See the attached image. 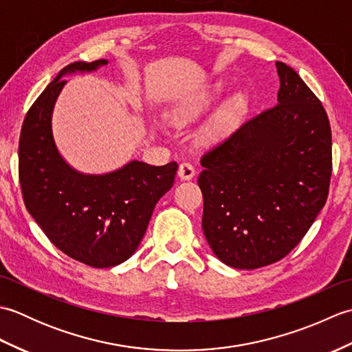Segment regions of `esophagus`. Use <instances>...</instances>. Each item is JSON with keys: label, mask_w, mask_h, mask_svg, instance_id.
<instances>
[{"label": "esophagus", "mask_w": 352, "mask_h": 352, "mask_svg": "<svg viewBox=\"0 0 352 352\" xmlns=\"http://www.w3.org/2000/svg\"><path fill=\"white\" fill-rule=\"evenodd\" d=\"M195 174H197L195 168H193L192 164L188 163V162H183L180 166H178V177H180L182 180H184V182L192 180V178L195 177Z\"/></svg>", "instance_id": "obj_1"}]
</instances>
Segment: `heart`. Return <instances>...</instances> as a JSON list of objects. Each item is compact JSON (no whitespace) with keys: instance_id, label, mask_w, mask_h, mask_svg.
I'll return each instance as SVG.
<instances>
[{"instance_id":"heart-1","label":"heart","mask_w":352,"mask_h":352,"mask_svg":"<svg viewBox=\"0 0 352 352\" xmlns=\"http://www.w3.org/2000/svg\"><path fill=\"white\" fill-rule=\"evenodd\" d=\"M221 92H222L221 83L199 89V91L186 95L183 98L172 104V106L168 109L166 116L169 121L177 126L189 125L193 121H197V119L203 115L208 107H210L213 100ZM239 107H241V100L239 98L228 101L226 106L222 107L218 116L213 119V122H210L206 126V130L203 131V138L214 139L216 136H219V134L223 131L226 124L237 113Z\"/></svg>"}]
</instances>
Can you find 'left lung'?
Instances as JSON below:
<instances>
[{"label": "left lung", "instance_id": "obj_1", "mask_svg": "<svg viewBox=\"0 0 352 352\" xmlns=\"http://www.w3.org/2000/svg\"><path fill=\"white\" fill-rule=\"evenodd\" d=\"M278 104L206 153L198 186L214 256L237 269L275 263L301 242L330 189L331 129L318 96L276 62Z\"/></svg>", "mask_w": 352, "mask_h": 352}]
</instances>
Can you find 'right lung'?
I'll return each mask as SVG.
<instances>
[{"mask_svg":"<svg viewBox=\"0 0 352 352\" xmlns=\"http://www.w3.org/2000/svg\"><path fill=\"white\" fill-rule=\"evenodd\" d=\"M107 60L66 66L27 111L19 138V183L28 213L58 250L92 267H111L133 256L154 207L175 180L178 164L133 160L102 175L81 174L58 153L51 118L58 94L74 72Z\"/></svg>","mask_w":352,"mask_h":352,"instance_id":"obj_1","label":"right lung"}]
</instances>
